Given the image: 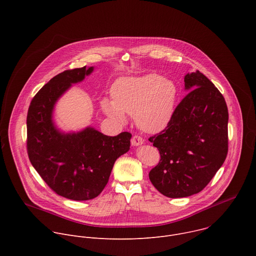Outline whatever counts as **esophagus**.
I'll return each instance as SVG.
<instances>
[{
    "instance_id": "34e87169",
    "label": "esophagus",
    "mask_w": 256,
    "mask_h": 256,
    "mask_svg": "<svg viewBox=\"0 0 256 256\" xmlns=\"http://www.w3.org/2000/svg\"><path fill=\"white\" fill-rule=\"evenodd\" d=\"M130 142H132V146H140V144H142L144 142V138L136 134V136H134L132 138Z\"/></svg>"
}]
</instances>
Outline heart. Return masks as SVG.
<instances>
[{
    "label": "heart",
    "instance_id": "obj_1",
    "mask_svg": "<svg viewBox=\"0 0 256 256\" xmlns=\"http://www.w3.org/2000/svg\"><path fill=\"white\" fill-rule=\"evenodd\" d=\"M114 100L104 98L101 108L109 118L124 122L134 116L136 126L146 132H159L170 122L177 98V87L157 74L118 80L112 89Z\"/></svg>",
    "mask_w": 256,
    "mask_h": 256
}]
</instances>
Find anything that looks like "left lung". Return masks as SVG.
Instances as JSON below:
<instances>
[{
  "label": "left lung",
  "instance_id": "8db88e82",
  "mask_svg": "<svg viewBox=\"0 0 256 256\" xmlns=\"http://www.w3.org/2000/svg\"><path fill=\"white\" fill-rule=\"evenodd\" d=\"M190 91L168 126L149 140L160 161L149 173L163 196L176 198L202 192L228 154V108L218 88L200 70L184 77Z\"/></svg>",
  "mask_w": 256,
  "mask_h": 256
}]
</instances>
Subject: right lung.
<instances>
[{"label": "right lung", "mask_w": 256, "mask_h": 256, "mask_svg": "<svg viewBox=\"0 0 256 256\" xmlns=\"http://www.w3.org/2000/svg\"><path fill=\"white\" fill-rule=\"evenodd\" d=\"M93 66L64 70L31 100L27 114V153L32 166L58 196L72 200L98 196L116 160L130 150L132 134L108 136L93 128L64 134L52 122L58 99L90 75Z\"/></svg>", "instance_id": "1"}]
</instances>
